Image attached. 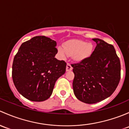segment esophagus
Wrapping results in <instances>:
<instances>
[{"instance_id":"esophagus-1","label":"esophagus","mask_w":129,"mask_h":129,"mask_svg":"<svg viewBox=\"0 0 129 129\" xmlns=\"http://www.w3.org/2000/svg\"><path fill=\"white\" fill-rule=\"evenodd\" d=\"M73 70V67L71 66V64L70 63H68L67 65H66V71H71Z\"/></svg>"}]
</instances>
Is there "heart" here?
Returning <instances> with one entry per match:
<instances>
[{"label": "heart", "mask_w": 129, "mask_h": 129, "mask_svg": "<svg viewBox=\"0 0 129 129\" xmlns=\"http://www.w3.org/2000/svg\"><path fill=\"white\" fill-rule=\"evenodd\" d=\"M93 46L91 43L79 40L68 41L64 44L63 48L58 47V52L63 59L67 56H73L76 61H82L89 58L92 53Z\"/></svg>", "instance_id": "1"}]
</instances>
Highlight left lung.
<instances>
[{
    "instance_id": "obj_1",
    "label": "left lung",
    "mask_w": 129,
    "mask_h": 129,
    "mask_svg": "<svg viewBox=\"0 0 129 129\" xmlns=\"http://www.w3.org/2000/svg\"><path fill=\"white\" fill-rule=\"evenodd\" d=\"M92 55L71 64L74 78L73 87L78 99L94 104L106 99L116 89L120 79V62L112 45L99 38Z\"/></svg>"
}]
</instances>
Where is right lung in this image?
I'll use <instances>...</instances> for the list:
<instances>
[{"mask_svg": "<svg viewBox=\"0 0 129 129\" xmlns=\"http://www.w3.org/2000/svg\"><path fill=\"white\" fill-rule=\"evenodd\" d=\"M56 45L50 38L37 36L23 42L14 57L13 82L18 92L28 100L48 99L56 80L66 71V62L55 58Z\"/></svg>", "mask_w": 129, "mask_h": 129, "instance_id": "obj_1", "label": "right lung"}]
</instances>
